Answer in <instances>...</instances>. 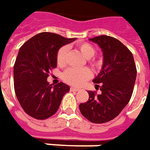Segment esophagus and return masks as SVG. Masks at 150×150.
<instances>
[{"label":"esophagus","mask_w":150,"mask_h":150,"mask_svg":"<svg viewBox=\"0 0 150 150\" xmlns=\"http://www.w3.org/2000/svg\"><path fill=\"white\" fill-rule=\"evenodd\" d=\"M80 89L79 88H76V87H70V91H79Z\"/></svg>","instance_id":"1"}]
</instances>
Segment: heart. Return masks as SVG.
Returning <instances> with one entry per match:
<instances>
[{
    "label": "heart",
    "instance_id": "1",
    "mask_svg": "<svg viewBox=\"0 0 150 150\" xmlns=\"http://www.w3.org/2000/svg\"><path fill=\"white\" fill-rule=\"evenodd\" d=\"M78 49L83 55L86 58H87L88 61L91 64H96V62H95L94 59L91 58L95 54V49L91 44L88 42H81L78 44ZM66 54H67V47L65 46H63L58 50L57 55H56V60H57V64L59 66H62L64 64ZM91 70L88 68H71L68 69L66 71L64 72L63 79L64 81L70 85L81 86L91 77Z\"/></svg>",
    "mask_w": 150,
    "mask_h": 150
}]
</instances>
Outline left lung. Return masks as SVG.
Segmentation results:
<instances>
[{"label": "left lung", "mask_w": 150, "mask_h": 150, "mask_svg": "<svg viewBox=\"0 0 150 150\" xmlns=\"http://www.w3.org/2000/svg\"><path fill=\"white\" fill-rule=\"evenodd\" d=\"M89 40L101 48L103 55L101 71L93 80L101 93L89 91L88 101L79 108L91 122L104 123L118 116L130 101L137 69L132 53L119 40L106 35Z\"/></svg>", "instance_id": "left-lung-1"}]
</instances>
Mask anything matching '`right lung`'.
I'll return each mask as SVG.
<instances>
[{"instance_id":"obj_1","label":"right lung","mask_w":150,"mask_h":150,"mask_svg":"<svg viewBox=\"0 0 150 150\" xmlns=\"http://www.w3.org/2000/svg\"><path fill=\"white\" fill-rule=\"evenodd\" d=\"M56 33H41L19 49L13 69L14 89L17 100L29 116L43 120L53 116L69 91L68 85L60 82L50 85L49 71L56 68V55L62 46L75 41Z\"/></svg>"}]
</instances>
